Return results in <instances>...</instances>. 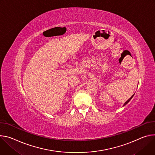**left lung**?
I'll use <instances>...</instances> for the list:
<instances>
[{
    "instance_id": "left-lung-1",
    "label": "left lung",
    "mask_w": 155,
    "mask_h": 155,
    "mask_svg": "<svg viewBox=\"0 0 155 155\" xmlns=\"http://www.w3.org/2000/svg\"><path fill=\"white\" fill-rule=\"evenodd\" d=\"M133 96H134V95H132V97H130V98H129V100H127L126 102H125V104H124V105H126L127 104H128V103L129 102V101H130V100L132 99V98L133 97Z\"/></svg>"
}]
</instances>
